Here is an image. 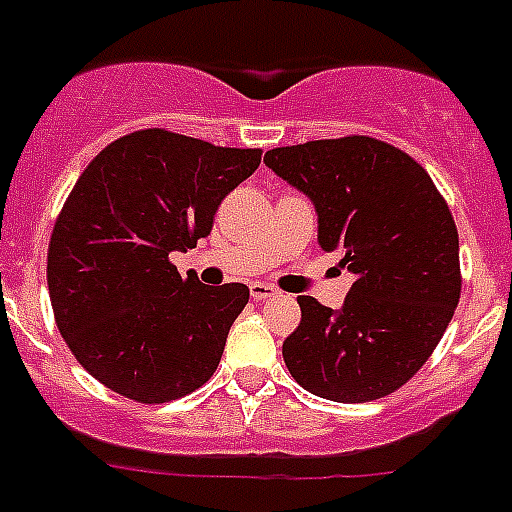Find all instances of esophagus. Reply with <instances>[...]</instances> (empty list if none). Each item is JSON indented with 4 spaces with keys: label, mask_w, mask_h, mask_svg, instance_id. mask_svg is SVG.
<instances>
[{
    "label": "esophagus",
    "mask_w": 512,
    "mask_h": 512,
    "mask_svg": "<svg viewBox=\"0 0 512 512\" xmlns=\"http://www.w3.org/2000/svg\"><path fill=\"white\" fill-rule=\"evenodd\" d=\"M249 294H252V299H257V302H263V299H270V296H276L278 291L273 289V286H268V283H252L249 286Z\"/></svg>",
    "instance_id": "obj_1"
}]
</instances>
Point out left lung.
<instances>
[{
  "instance_id": "8db88e82",
  "label": "left lung",
  "mask_w": 512,
  "mask_h": 512,
  "mask_svg": "<svg viewBox=\"0 0 512 512\" xmlns=\"http://www.w3.org/2000/svg\"><path fill=\"white\" fill-rule=\"evenodd\" d=\"M307 195L317 244L356 273L341 309L299 296L283 362L304 390L338 403L375 401L419 372L461 299L458 231L427 171L375 137L312 140L265 153Z\"/></svg>"
}]
</instances>
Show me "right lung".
Wrapping results in <instances>:
<instances>
[{"instance_id":"add662e5","label":"right lung","mask_w":512,"mask_h":512,"mask_svg":"<svg viewBox=\"0 0 512 512\" xmlns=\"http://www.w3.org/2000/svg\"><path fill=\"white\" fill-rule=\"evenodd\" d=\"M260 156L140 130L80 174L51 234L46 281L59 333L106 388L166 403L216 372L249 289L182 278L169 255L210 234L221 200Z\"/></svg>"}]
</instances>
